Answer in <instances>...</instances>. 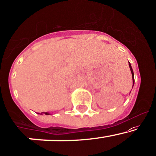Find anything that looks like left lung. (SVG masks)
Wrapping results in <instances>:
<instances>
[{
    "mask_svg": "<svg viewBox=\"0 0 156 156\" xmlns=\"http://www.w3.org/2000/svg\"><path fill=\"white\" fill-rule=\"evenodd\" d=\"M129 69H130V70H131L132 77H133V85H134V82H135V79H134V73H133V68H132L131 64H130V63H129Z\"/></svg>",
    "mask_w": 156,
    "mask_h": 156,
    "instance_id": "1",
    "label": "left lung"
}]
</instances>
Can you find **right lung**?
<instances>
[{"instance_id":"add662e5","label":"right lung","mask_w":156,"mask_h":156,"mask_svg":"<svg viewBox=\"0 0 156 156\" xmlns=\"http://www.w3.org/2000/svg\"><path fill=\"white\" fill-rule=\"evenodd\" d=\"M43 113H44L45 115H49V113H48V112H41V113H38V114H40V115H43Z\"/></svg>"}]
</instances>
